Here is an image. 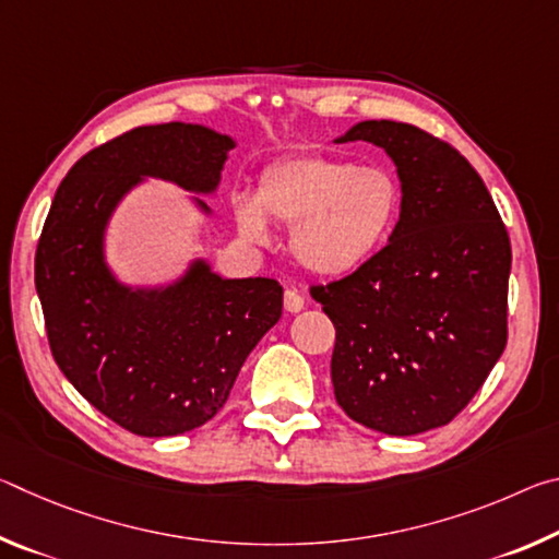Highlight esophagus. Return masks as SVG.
Here are the masks:
<instances>
[{
    "mask_svg": "<svg viewBox=\"0 0 559 559\" xmlns=\"http://www.w3.org/2000/svg\"><path fill=\"white\" fill-rule=\"evenodd\" d=\"M283 306H286L288 313H298V310L306 308V298L300 296L298 288H286V293H283Z\"/></svg>",
    "mask_w": 559,
    "mask_h": 559,
    "instance_id": "1",
    "label": "esophagus"
}]
</instances>
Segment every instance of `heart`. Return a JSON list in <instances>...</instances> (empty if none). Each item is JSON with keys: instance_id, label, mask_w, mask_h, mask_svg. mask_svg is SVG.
Segmentation results:
<instances>
[{"instance_id": "obj_1", "label": "heart", "mask_w": 559, "mask_h": 559, "mask_svg": "<svg viewBox=\"0 0 559 559\" xmlns=\"http://www.w3.org/2000/svg\"><path fill=\"white\" fill-rule=\"evenodd\" d=\"M400 185L382 167L302 155L263 169L257 197L234 200L236 229L269 243V222L293 226L290 251L316 276L340 278L365 266L400 216Z\"/></svg>"}]
</instances>
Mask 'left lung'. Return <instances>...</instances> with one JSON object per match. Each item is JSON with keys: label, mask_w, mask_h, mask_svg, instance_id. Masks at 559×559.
Listing matches in <instances>:
<instances>
[{"label": "left lung", "mask_w": 559, "mask_h": 559, "mask_svg": "<svg viewBox=\"0 0 559 559\" xmlns=\"http://www.w3.org/2000/svg\"><path fill=\"white\" fill-rule=\"evenodd\" d=\"M394 159L402 212L390 243L349 276L310 286L335 325V400L390 437L449 424L484 386L508 340L510 239L484 179L456 147L394 120H365Z\"/></svg>", "instance_id": "left-lung-1"}]
</instances>
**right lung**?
I'll use <instances>...</instances> for the list:
<instances>
[{"mask_svg": "<svg viewBox=\"0 0 559 559\" xmlns=\"http://www.w3.org/2000/svg\"><path fill=\"white\" fill-rule=\"evenodd\" d=\"M231 147L229 135L189 122L122 132L69 169L44 222L34 281L51 355L100 414L138 437L210 421L281 318L273 278H222L197 259L165 288H128L103 257L110 214L140 179L210 194Z\"/></svg>", "mask_w": 559, "mask_h": 559, "instance_id": "obj_1", "label": "right lung"}]
</instances>
